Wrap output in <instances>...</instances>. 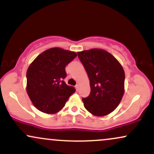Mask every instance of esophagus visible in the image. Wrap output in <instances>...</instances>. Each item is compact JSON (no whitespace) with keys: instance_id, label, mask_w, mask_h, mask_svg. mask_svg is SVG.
I'll use <instances>...</instances> for the list:
<instances>
[{"instance_id":"esophagus-1","label":"esophagus","mask_w":154,"mask_h":154,"mask_svg":"<svg viewBox=\"0 0 154 154\" xmlns=\"http://www.w3.org/2000/svg\"><path fill=\"white\" fill-rule=\"evenodd\" d=\"M75 88H76V91L78 92L79 90V85H77L75 86Z\"/></svg>"}]
</instances>
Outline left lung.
Masks as SVG:
<instances>
[{"instance_id":"1","label":"left lung","mask_w":154,"mask_h":154,"mask_svg":"<svg viewBox=\"0 0 154 154\" xmlns=\"http://www.w3.org/2000/svg\"><path fill=\"white\" fill-rule=\"evenodd\" d=\"M90 79L91 93L82 98L93 115L109 114L119 106L125 93V71L114 56L99 48L77 53Z\"/></svg>"}]
</instances>
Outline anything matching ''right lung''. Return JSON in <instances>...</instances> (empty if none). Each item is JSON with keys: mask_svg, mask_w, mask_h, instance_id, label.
Wrapping results in <instances>:
<instances>
[{"mask_svg": "<svg viewBox=\"0 0 154 154\" xmlns=\"http://www.w3.org/2000/svg\"><path fill=\"white\" fill-rule=\"evenodd\" d=\"M77 55L74 51L52 48L38 55L26 71V93L34 106L46 114L63 109L75 88L63 79L65 67Z\"/></svg>", "mask_w": 154, "mask_h": 154, "instance_id": "1", "label": "right lung"}]
</instances>
